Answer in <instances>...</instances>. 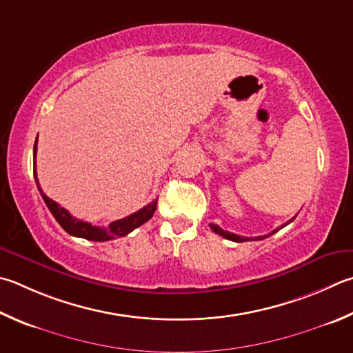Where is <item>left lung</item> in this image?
Wrapping results in <instances>:
<instances>
[{
    "label": "left lung",
    "mask_w": 353,
    "mask_h": 353,
    "mask_svg": "<svg viewBox=\"0 0 353 353\" xmlns=\"http://www.w3.org/2000/svg\"><path fill=\"white\" fill-rule=\"evenodd\" d=\"M294 219V217H293ZM292 219V221H293ZM290 221V222H292ZM287 225V223H285ZM285 225H283V227H285ZM210 227H211V230H213L214 233H217V234H221V236H223V238L225 239H228V241H233V242H243V241H250V238H243V236H238V234H234V233H230V232H225V230H222L219 225H216V223H210ZM281 227V228H283ZM279 230V228H278ZM278 230H273V232L270 233V234H273V233H276ZM268 234V236H270ZM264 238H267V236H258V238H254L256 241H261V239H264Z\"/></svg>",
    "instance_id": "1"
}]
</instances>
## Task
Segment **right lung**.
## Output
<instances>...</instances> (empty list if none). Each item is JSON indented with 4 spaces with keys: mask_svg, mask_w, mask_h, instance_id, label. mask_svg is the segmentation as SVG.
<instances>
[{
    "mask_svg": "<svg viewBox=\"0 0 353 353\" xmlns=\"http://www.w3.org/2000/svg\"><path fill=\"white\" fill-rule=\"evenodd\" d=\"M35 159H37V140L34 145V166L37 165ZM34 177H35L38 191H40L44 203H46V207L55 217V221L60 223L61 228L65 230L66 233H69L70 236H77V238H83L88 241L105 242V241H111L114 238H121V236H126L128 233H131L132 230H136L137 227L143 225L145 222H148L152 217V214H154L156 207H157V199H156V201H152L151 203L145 205L143 208L136 211V213H132L128 217H123V219L111 222L106 228L97 227V225H92V223L83 222L80 219H77V217L70 216V213L66 208L60 207V205L55 201H52V199L44 194L43 190L40 188V183H38L35 168H34Z\"/></svg>",
    "mask_w": 353,
    "mask_h": 353,
    "instance_id": "1",
    "label": "right lung"
}]
</instances>
